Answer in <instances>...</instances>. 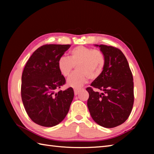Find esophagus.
Listing matches in <instances>:
<instances>
[{
	"instance_id": "esophagus-1",
	"label": "esophagus",
	"mask_w": 154,
	"mask_h": 154,
	"mask_svg": "<svg viewBox=\"0 0 154 154\" xmlns=\"http://www.w3.org/2000/svg\"><path fill=\"white\" fill-rule=\"evenodd\" d=\"M80 90L79 89H74V93H75V95H77V94L79 93Z\"/></svg>"
}]
</instances>
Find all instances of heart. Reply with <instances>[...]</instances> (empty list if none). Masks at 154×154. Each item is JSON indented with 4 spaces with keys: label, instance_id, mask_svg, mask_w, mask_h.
<instances>
[{
    "label": "heart",
    "instance_id": "obj_1",
    "mask_svg": "<svg viewBox=\"0 0 154 154\" xmlns=\"http://www.w3.org/2000/svg\"><path fill=\"white\" fill-rule=\"evenodd\" d=\"M105 65V59L102 52L79 45L69 52L68 58L61 57L57 61V68L63 76H69L74 67L77 72L72 74L67 80V85L71 87L79 88L86 84L89 78L96 80L99 78Z\"/></svg>",
    "mask_w": 154,
    "mask_h": 154
}]
</instances>
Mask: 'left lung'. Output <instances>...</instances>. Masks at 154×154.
<instances>
[{"label":"left lung","mask_w":154,"mask_h":154,"mask_svg":"<svg viewBox=\"0 0 154 154\" xmlns=\"http://www.w3.org/2000/svg\"><path fill=\"white\" fill-rule=\"evenodd\" d=\"M95 45L100 48L105 65L100 76L86 89L89 94L87 106L94 122L111 128L124 123L132 112L133 76L125 55L119 48Z\"/></svg>","instance_id":"1"}]
</instances>
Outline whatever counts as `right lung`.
<instances>
[{
  "label": "right lung",
  "mask_w": 154,
  "mask_h": 154,
  "mask_svg": "<svg viewBox=\"0 0 154 154\" xmlns=\"http://www.w3.org/2000/svg\"><path fill=\"white\" fill-rule=\"evenodd\" d=\"M71 45L45 44L38 48L26 64L22 75L21 97L28 116L45 127L57 125L69 110L74 91L60 89L65 79L57 68V61Z\"/></svg>",
  "instance_id": "obj_1"
}]
</instances>
